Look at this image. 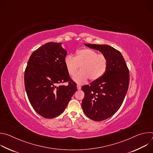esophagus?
Masks as SVG:
<instances>
[{
	"label": "esophagus",
	"mask_w": 153,
	"mask_h": 153,
	"mask_svg": "<svg viewBox=\"0 0 153 153\" xmlns=\"http://www.w3.org/2000/svg\"><path fill=\"white\" fill-rule=\"evenodd\" d=\"M77 90H80L81 89V86L80 85H77Z\"/></svg>",
	"instance_id": "1"
}]
</instances>
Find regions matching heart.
Segmentation results:
<instances>
[{"label": "heart", "mask_w": 153, "mask_h": 153, "mask_svg": "<svg viewBox=\"0 0 153 153\" xmlns=\"http://www.w3.org/2000/svg\"><path fill=\"white\" fill-rule=\"evenodd\" d=\"M65 68L70 76H73L80 65V71L73 77L74 82L82 83L89 78L91 80L100 79L105 73L108 61L103 54H97L93 50L85 48L78 50L75 57L68 54L64 58Z\"/></svg>", "instance_id": "heart-1"}]
</instances>
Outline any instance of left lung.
Here are the masks:
<instances>
[{
  "instance_id": "left-lung-1",
  "label": "left lung",
  "mask_w": 153,
  "mask_h": 153,
  "mask_svg": "<svg viewBox=\"0 0 153 153\" xmlns=\"http://www.w3.org/2000/svg\"><path fill=\"white\" fill-rule=\"evenodd\" d=\"M99 50L107 59V68L104 74L84 85L85 93L82 107L85 115L94 121H102L113 116L121 106L127 93L129 70L120 51L107 45L85 44Z\"/></svg>"
}]
</instances>
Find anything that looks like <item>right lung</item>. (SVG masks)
<instances>
[{
  "label": "right lung",
  "instance_id": "right-lung-1",
  "mask_svg": "<svg viewBox=\"0 0 153 153\" xmlns=\"http://www.w3.org/2000/svg\"><path fill=\"white\" fill-rule=\"evenodd\" d=\"M67 53L61 43L48 42L35 50L28 61L25 90L34 110L44 118L61 114L77 91L64 64ZM67 81L68 85H61Z\"/></svg>",
  "mask_w": 153,
  "mask_h": 153
}]
</instances>
